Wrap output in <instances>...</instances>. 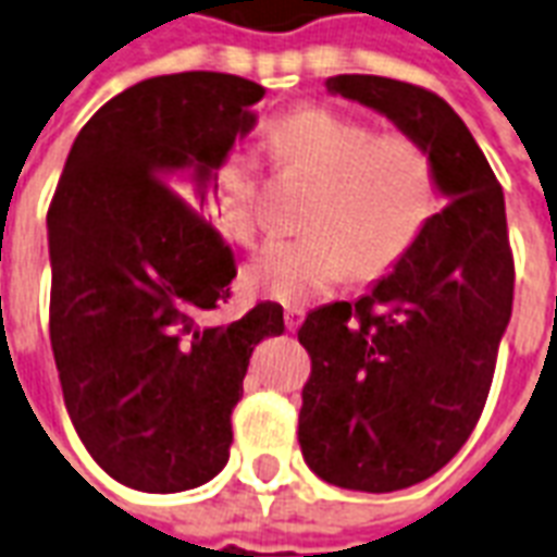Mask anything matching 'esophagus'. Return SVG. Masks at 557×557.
<instances>
[{
	"label": "esophagus",
	"instance_id": "esophagus-1",
	"mask_svg": "<svg viewBox=\"0 0 557 557\" xmlns=\"http://www.w3.org/2000/svg\"><path fill=\"white\" fill-rule=\"evenodd\" d=\"M305 320V308H299V305H287L284 308V323H287V329L294 332V329H299V323Z\"/></svg>",
	"mask_w": 557,
	"mask_h": 557
}]
</instances>
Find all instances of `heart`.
<instances>
[{
  "label": "heart",
  "mask_w": 557,
  "mask_h": 557,
  "mask_svg": "<svg viewBox=\"0 0 557 557\" xmlns=\"http://www.w3.org/2000/svg\"><path fill=\"white\" fill-rule=\"evenodd\" d=\"M275 161L317 182L299 237L270 240L246 263V284L278 302H305L352 273L379 278L420 240L437 208L429 149L408 135H375L334 108L308 104L263 135ZM214 214L228 237H255V166L244 152L214 170Z\"/></svg>",
  "instance_id": "heart-1"
}]
</instances>
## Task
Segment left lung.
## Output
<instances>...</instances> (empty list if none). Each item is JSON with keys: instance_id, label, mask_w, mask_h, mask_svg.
I'll return each instance as SVG.
<instances>
[{"instance_id": "obj_1", "label": "left lung", "mask_w": 557, "mask_h": 557, "mask_svg": "<svg viewBox=\"0 0 557 557\" xmlns=\"http://www.w3.org/2000/svg\"><path fill=\"white\" fill-rule=\"evenodd\" d=\"M329 94L387 116L434 161V214L411 252L358 302L313 308L299 446L323 482L391 493L453 461L491 391L513 302L505 196L441 96L382 75H334Z\"/></svg>"}]
</instances>
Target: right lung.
<instances>
[{
    "mask_svg": "<svg viewBox=\"0 0 557 557\" xmlns=\"http://www.w3.org/2000/svg\"><path fill=\"white\" fill-rule=\"evenodd\" d=\"M261 96L208 70L137 82L78 132L49 205V334L66 413L125 487L211 482L228 463L255 346L284 332L278 302L205 320L237 275L205 208Z\"/></svg>",
    "mask_w": 557,
    "mask_h": 557,
    "instance_id": "right-lung-1",
    "label": "right lung"
}]
</instances>
